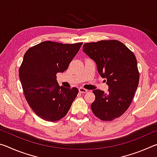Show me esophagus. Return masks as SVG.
Wrapping results in <instances>:
<instances>
[{
	"label": "esophagus",
	"instance_id": "obj_1",
	"mask_svg": "<svg viewBox=\"0 0 157 157\" xmlns=\"http://www.w3.org/2000/svg\"><path fill=\"white\" fill-rule=\"evenodd\" d=\"M79 92L81 93V94H86V93H87V90L84 89V88H82V87H79Z\"/></svg>",
	"mask_w": 157,
	"mask_h": 157
}]
</instances>
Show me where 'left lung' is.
Segmentation results:
<instances>
[{
	"mask_svg": "<svg viewBox=\"0 0 157 157\" xmlns=\"http://www.w3.org/2000/svg\"><path fill=\"white\" fill-rule=\"evenodd\" d=\"M82 50L96 63L98 72L109 86L107 93L94 90L93 113L102 121H113L127 110L137 89L139 73L136 57L117 40L84 44Z\"/></svg>",
	"mask_w": 157,
	"mask_h": 157,
	"instance_id": "left-lung-1",
	"label": "left lung"
}]
</instances>
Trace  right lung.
<instances>
[{
    "mask_svg": "<svg viewBox=\"0 0 157 157\" xmlns=\"http://www.w3.org/2000/svg\"><path fill=\"white\" fill-rule=\"evenodd\" d=\"M83 43L41 42L25 53L19 78L28 105L37 116L54 122L67 114L78 89L60 86L57 73H63Z\"/></svg>",
    "mask_w": 157,
    "mask_h": 157,
    "instance_id": "1",
    "label": "right lung"
}]
</instances>
